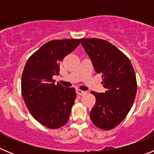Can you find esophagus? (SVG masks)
<instances>
[{
  "mask_svg": "<svg viewBox=\"0 0 154 154\" xmlns=\"http://www.w3.org/2000/svg\"><path fill=\"white\" fill-rule=\"evenodd\" d=\"M76 92H77V94H78V95H80V96H82V95H84V94L86 93V92L81 90V89H76Z\"/></svg>",
  "mask_w": 154,
  "mask_h": 154,
  "instance_id": "obj_1",
  "label": "esophagus"
}]
</instances>
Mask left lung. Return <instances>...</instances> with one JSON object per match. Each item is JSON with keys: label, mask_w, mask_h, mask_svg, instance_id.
I'll return each mask as SVG.
<instances>
[{"label": "left lung", "mask_w": 154, "mask_h": 154, "mask_svg": "<svg viewBox=\"0 0 154 154\" xmlns=\"http://www.w3.org/2000/svg\"><path fill=\"white\" fill-rule=\"evenodd\" d=\"M81 44L90 57L94 69L102 73L104 93L91 92L96 104L90 111L92 123L109 130L126 118L133 104L137 82L130 59L116 47L99 38H81Z\"/></svg>", "instance_id": "8db88e82"}]
</instances>
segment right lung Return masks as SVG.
<instances>
[{
    "mask_svg": "<svg viewBox=\"0 0 154 154\" xmlns=\"http://www.w3.org/2000/svg\"><path fill=\"white\" fill-rule=\"evenodd\" d=\"M79 39L52 40L33 53L21 76V94L28 109L38 123L55 130L66 124L76 99L74 88L54 83L59 63L74 51Z\"/></svg>",
    "mask_w": 154,
    "mask_h": 154,
    "instance_id": "obj_1",
    "label": "right lung"
}]
</instances>
